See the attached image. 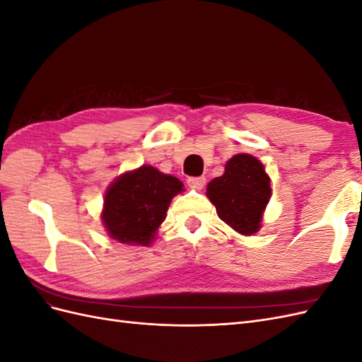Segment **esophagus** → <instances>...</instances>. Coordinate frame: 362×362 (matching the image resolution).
<instances>
[{"label":"esophagus","mask_w":362,"mask_h":362,"mask_svg":"<svg viewBox=\"0 0 362 362\" xmlns=\"http://www.w3.org/2000/svg\"><path fill=\"white\" fill-rule=\"evenodd\" d=\"M205 182H206L205 177H190V178L187 180V184L190 185L192 189H194V190H202Z\"/></svg>","instance_id":"1"}]
</instances>
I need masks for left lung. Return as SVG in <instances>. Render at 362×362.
Returning a JSON list of instances; mask_svg holds the SVG:
<instances>
[{"instance_id": "1", "label": "left lung", "mask_w": 362, "mask_h": 362, "mask_svg": "<svg viewBox=\"0 0 362 362\" xmlns=\"http://www.w3.org/2000/svg\"><path fill=\"white\" fill-rule=\"evenodd\" d=\"M270 194V178L264 166L249 154L229 158L222 177L206 185V196L214 204L217 216L243 235L258 233Z\"/></svg>"}]
</instances>
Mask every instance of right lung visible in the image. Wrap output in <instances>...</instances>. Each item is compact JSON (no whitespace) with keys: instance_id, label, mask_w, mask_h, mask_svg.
Instances as JSON below:
<instances>
[{"instance_id":"add662e5","label":"right lung","mask_w":362,"mask_h":362,"mask_svg":"<svg viewBox=\"0 0 362 362\" xmlns=\"http://www.w3.org/2000/svg\"><path fill=\"white\" fill-rule=\"evenodd\" d=\"M182 182L152 166H140L117 177L105 192L101 213L105 231L119 243L149 246L166 218Z\"/></svg>"}]
</instances>
